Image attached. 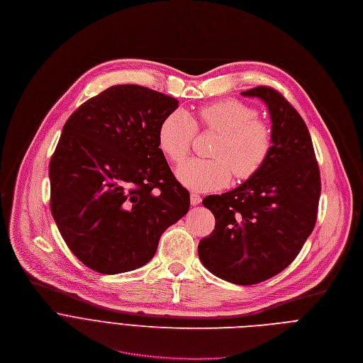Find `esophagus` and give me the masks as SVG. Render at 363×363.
Wrapping results in <instances>:
<instances>
[{"instance_id":"34e87169","label":"esophagus","mask_w":363,"mask_h":363,"mask_svg":"<svg viewBox=\"0 0 363 363\" xmlns=\"http://www.w3.org/2000/svg\"><path fill=\"white\" fill-rule=\"evenodd\" d=\"M200 201H201V197H200L199 194H196V193H191V194H190V203H191V206H197V204H200Z\"/></svg>"}]
</instances>
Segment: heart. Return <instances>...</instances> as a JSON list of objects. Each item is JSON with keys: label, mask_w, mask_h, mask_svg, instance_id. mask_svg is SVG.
Here are the masks:
<instances>
[{"label": "heart", "mask_w": 363, "mask_h": 363, "mask_svg": "<svg viewBox=\"0 0 363 363\" xmlns=\"http://www.w3.org/2000/svg\"><path fill=\"white\" fill-rule=\"evenodd\" d=\"M256 116L253 107L233 99L200 107L196 124L219 133L210 152L214 159H191L183 163L176 170L179 182L194 191H211L225 187L233 173L246 179L257 172L270 152L272 130ZM196 124L183 110L163 118L157 140L167 159L176 163L184 160L196 134Z\"/></svg>", "instance_id": "b5f03b06"}]
</instances>
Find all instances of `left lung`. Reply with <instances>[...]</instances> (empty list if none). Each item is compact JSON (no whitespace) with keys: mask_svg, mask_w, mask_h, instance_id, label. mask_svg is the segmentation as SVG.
<instances>
[{"mask_svg":"<svg viewBox=\"0 0 363 363\" xmlns=\"http://www.w3.org/2000/svg\"><path fill=\"white\" fill-rule=\"evenodd\" d=\"M242 96L266 104L272 147L240 186L203 199L216 226L197 252L214 276L246 286L276 276L299 255L316 223L320 174L309 130L291 103L264 86Z\"/></svg>","mask_w":363,"mask_h":363,"instance_id":"1","label":"left lung"}]
</instances>
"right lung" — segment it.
<instances>
[{"mask_svg": "<svg viewBox=\"0 0 363 363\" xmlns=\"http://www.w3.org/2000/svg\"><path fill=\"white\" fill-rule=\"evenodd\" d=\"M174 97L113 86L69 116L50 162L51 214L87 267L117 274L153 259L164 230L189 211L157 133Z\"/></svg>", "mask_w": 363, "mask_h": 363, "instance_id": "1", "label": "right lung"}]
</instances>
